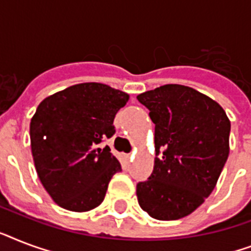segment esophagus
Instances as JSON below:
<instances>
[{
    "instance_id": "34e87169",
    "label": "esophagus",
    "mask_w": 251,
    "mask_h": 251,
    "mask_svg": "<svg viewBox=\"0 0 251 251\" xmlns=\"http://www.w3.org/2000/svg\"><path fill=\"white\" fill-rule=\"evenodd\" d=\"M122 156H124V159H125L126 161H129L130 159H131V155H130V153H124Z\"/></svg>"
}]
</instances>
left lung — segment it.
Returning <instances> with one entry per match:
<instances>
[{"label": "left lung", "instance_id": "obj_1", "mask_svg": "<svg viewBox=\"0 0 251 251\" xmlns=\"http://www.w3.org/2000/svg\"><path fill=\"white\" fill-rule=\"evenodd\" d=\"M137 99L155 124L156 151L152 175L137 185L138 203L157 220L185 218L216 186L229 155V118L215 100L182 84H165Z\"/></svg>", "mask_w": 251, "mask_h": 251}]
</instances>
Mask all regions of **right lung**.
Segmentation results:
<instances>
[{
  "label": "right lung",
  "instance_id": "add662e5",
  "mask_svg": "<svg viewBox=\"0 0 251 251\" xmlns=\"http://www.w3.org/2000/svg\"><path fill=\"white\" fill-rule=\"evenodd\" d=\"M129 95L102 83L70 86L45 98L29 124L33 163L53 202L86 212L101 204L121 164L110 149L99 147L114 134L116 113Z\"/></svg>",
  "mask_w": 251,
  "mask_h": 251
}]
</instances>
